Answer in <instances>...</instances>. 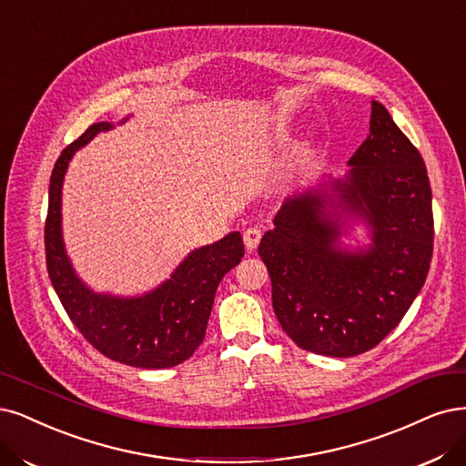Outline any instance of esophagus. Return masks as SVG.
Instances as JSON below:
<instances>
[{
    "label": "esophagus",
    "mask_w": 466,
    "mask_h": 466,
    "mask_svg": "<svg viewBox=\"0 0 466 466\" xmlns=\"http://www.w3.org/2000/svg\"><path fill=\"white\" fill-rule=\"evenodd\" d=\"M262 238V231L258 228H247L245 233H243V240H245V247L248 250H254L256 247H258Z\"/></svg>",
    "instance_id": "1"
}]
</instances>
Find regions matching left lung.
<instances>
[{"label":"left lung","mask_w":466,"mask_h":466,"mask_svg":"<svg viewBox=\"0 0 466 466\" xmlns=\"http://www.w3.org/2000/svg\"><path fill=\"white\" fill-rule=\"evenodd\" d=\"M333 190L372 226L366 252L335 248L341 235L324 197L289 198L258 247L283 331L304 350L355 357L403 319L426 281L434 252L431 188L420 152L372 102L370 135Z\"/></svg>","instance_id":"obj_1"}]
</instances>
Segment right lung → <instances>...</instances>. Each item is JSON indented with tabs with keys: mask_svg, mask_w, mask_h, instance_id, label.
Returning a JSON list of instances; mask_svg holds the SVG:
<instances>
[{
	"mask_svg": "<svg viewBox=\"0 0 466 466\" xmlns=\"http://www.w3.org/2000/svg\"><path fill=\"white\" fill-rule=\"evenodd\" d=\"M107 129L109 123L90 125L54 166L44 226L47 276L71 322L104 357L135 368H171L190 359L202 343L216 289L245 254L243 237L235 231L188 254L171 279L144 297L92 293L75 276L63 248L61 185L73 154Z\"/></svg>",
	"mask_w": 466,
	"mask_h": 466,
	"instance_id": "obj_1",
	"label": "right lung"
}]
</instances>
